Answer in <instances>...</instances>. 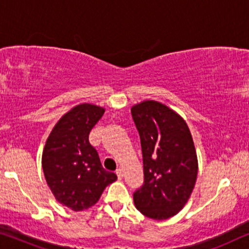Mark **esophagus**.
<instances>
[{"label":"esophagus","mask_w":249,"mask_h":249,"mask_svg":"<svg viewBox=\"0 0 249 249\" xmlns=\"http://www.w3.org/2000/svg\"><path fill=\"white\" fill-rule=\"evenodd\" d=\"M116 174H117V177H118V178H123V170L122 168H117V170H116Z\"/></svg>","instance_id":"obj_1"}]
</instances>
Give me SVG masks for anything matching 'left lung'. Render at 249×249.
I'll return each mask as SVG.
<instances>
[{
	"label": "left lung",
	"mask_w": 249,
	"mask_h": 249,
	"mask_svg": "<svg viewBox=\"0 0 249 249\" xmlns=\"http://www.w3.org/2000/svg\"><path fill=\"white\" fill-rule=\"evenodd\" d=\"M140 135L144 182L133 194L135 207L147 217L166 220L182 210L196 183L194 141L181 116L157 101L131 109Z\"/></svg>",
	"instance_id": "left-lung-1"
}]
</instances>
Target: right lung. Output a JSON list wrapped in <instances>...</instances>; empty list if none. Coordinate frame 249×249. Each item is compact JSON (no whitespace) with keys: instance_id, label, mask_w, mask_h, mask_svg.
<instances>
[{"instance_id":"right-lung-1","label":"right lung","mask_w":249,"mask_h":249,"mask_svg":"<svg viewBox=\"0 0 249 249\" xmlns=\"http://www.w3.org/2000/svg\"><path fill=\"white\" fill-rule=\"evenodd\" d=\"M105 109L76 106L57 123L46 140L42 157L45 180L59 203L78 212L93 206L105 188L117 180L102 167L89 135Z\"/></svg>"}]
</instances>
